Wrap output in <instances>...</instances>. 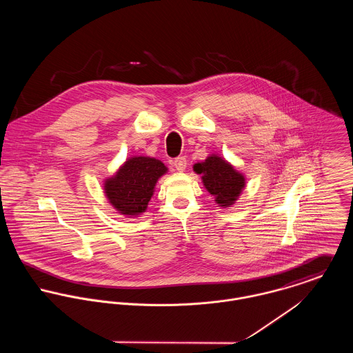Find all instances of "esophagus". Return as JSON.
Here are the masks:
<instances>
[{
  "label": "esophagus",
  "mask_w": 353,
  "mask_h": 353,
  "mask_svg": "<svg viewBox=\"0 0 353 353\" xmlns=\"http://www.w3.org/2000/svg\"><path fill=\"white\" fill-rule=\"evenodd\" d=\"M171 164H172L178 171H183V170L186 168V165H188V161H186V157L179 156V157H175V159L171 161Z\"/></svg>",
  "instance_id": "obj_1"
}]
</instances>
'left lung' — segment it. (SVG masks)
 I'll return each mask as SVG.
<instances>
[{"label":"left lung","mask_w":353,"mask_h":353,"mask_svg":"<svg viewBox=\"0 0 353 353\" xmlns=\"http://www.w3.org/2000/svg\"><path fill=\"white\" fill-rule=\"evenodd\" d=\"M193 168L201 174L203 186L223 208L235 203L245 188V176L220 156L212 154L205 161L196 163Z\"/></svg>","instance_id":"left-lung-1"}]
</instances>
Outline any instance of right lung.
Wrapping results in <instances>:
<instances>
[{
    "label": "right lung",
    "mask_w": 353,
    "mask_h": 353,
    "mask_svg": "<svg viewBox=\"0 0 353 353\" xmlns=\"http://www.w3.org/2000/svg\"><path fill=\"white\" fill-rule=\"evenodd\" d=\"M167 167L153 157H130L118 172L105 179L104 193L110 203L125 216H137L147 210L157 179Z\"/></svg>",
    "instance_id": "right-lung-1"
}]
</instances>
